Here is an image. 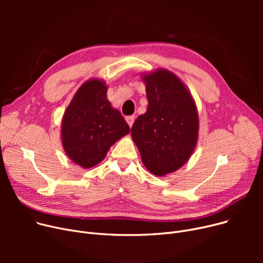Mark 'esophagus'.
<instances>
[{
	"label": "esophagus",
	"instance_id": "1",
	"mask_svg": "<svg viewBox=\"0 0 263 263\" xmlns=\"http://www.w3.org/2000/svg\"><path fill=\"white\" fill-rule=\"evenodd\" d=\"M126 120H127L128 124H129L130 128H131V127H132V124H133V122H134V116H127V117H126Z\"/></svg>",
	"mask_w": 263,
	"mask_h": 263
}]
</instances>
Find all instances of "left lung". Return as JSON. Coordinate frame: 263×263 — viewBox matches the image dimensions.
Here are the masks:
<instances>
[{
  "instance_id": "left-lung-1",
  "label": "left lung",
  "mask_w": 263,
  "mask_h": 263,
  "mask_svg": "<svg viewBox=\"0 0 263 263\" xmlns=\"http://www.w3.org/2000/svg\"><path fill=\"white\" fill-rule=\"evenodd\" d=\"M148 107L133 123L131 136L145 167L156 176L174 173L194 151L198 112L184 83L167 69L143 73Z\"/></svg>"
}]
</instances>
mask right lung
I'll list each match as a JSON object with an SVG mask.
<instances>
[{"instance_id":"1","label":"right lung","mask_w":263,"mask_h":263,"mask_svg":"<svg viewBox=\"0 0 263 263\" xmlns=\"http://www.w3.org/2000/svg\"><path fill=\"white\" fill-rule=\"evenodd\" d=\"M107 86L90 79L80 86L66 108L61 139L66 155L83 168L99 164L110 146L130 132L129 124L106 97Z\"/></svg>"}]
</instances>
